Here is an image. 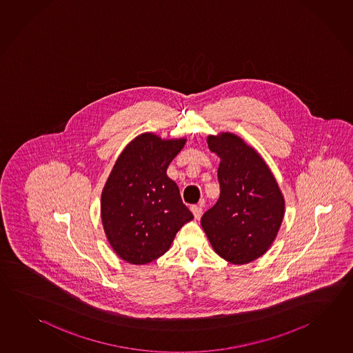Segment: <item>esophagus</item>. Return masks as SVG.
Segmentation results:
<instances>
[{
	"mask_svg": "<svg viewBox=\"0 0 353 353\" xmlns=\"http://www.w3.org/2000/svg\"><path fill=\"white\" fill-rule=\"evenodd\" d=\"M192 213H193V216L196 219L198 218H201L202 216V207L201 205H197V204H194V205H192L191 207Z\"/></svg>",
	"mask_w": 353,
	"mask_h": 353,
	"instance_id": "34e87169",
	"label": "esophagus"
}]
</instances>
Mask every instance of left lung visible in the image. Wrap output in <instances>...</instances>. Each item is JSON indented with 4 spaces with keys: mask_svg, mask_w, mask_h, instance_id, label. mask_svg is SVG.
<instances>
[{
    "mask_svg": "<svg viewBox=\"0 0 353 353\" xmlns=\"http://www.w3.org/2000/svg\"><path fill=\"white\" fill-rule=\"evenodd\" d=\"M219 156L221 196L201 218L210 245L235 265L258 259L272 247L285 214V199L258 151L232 132L210 135Z\"/></svg>",
    "mask_w": 353,
    "mask_h": 353,
    "instance_id": "1",
    "label": "left lung"
}]
</instances>
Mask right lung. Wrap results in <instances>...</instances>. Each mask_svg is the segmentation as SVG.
Masks as SVG:
<instances>
[{
	"mask_svg": "<svg viewBox=\"0 0 353 353\" xmlns=\"http://www.w3.org/2000/svg\"><path fill=\"white\" fill-rule=\"evenodd\" d=\"M185 143V137L143 132L125 146L106 179L101 223L112 250L126 263L143 265L160 258L193 219L179 185L166 174Z\"/></svg>",
	"mask_w": 353,
	"mask_h": 353,
	"instance_id": "obj_1",
	"label": "right lung"
}]
</instances>
